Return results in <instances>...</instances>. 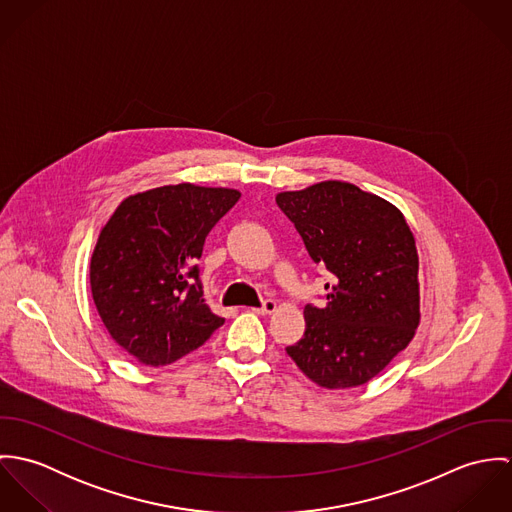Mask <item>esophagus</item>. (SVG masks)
Returning a JSON list of instances; mask_svg holds the SVG:
<instances>
[{"label": "esophagus", "instance_id": "34e87169", "mask_svg": "<svg viewBox=\"0 0 512 512\" xmlns=\"http://www.w3.org/2000/svg\"><path fill=\"white\" fill-rule=\"evenodd\" d=\"M276 309H278V303H276L274 299H264V303H262L260 307H254L252 311L258 313V315H270V313H274Z\"/></svg>", "mask_w": 512, "mask_h": 512}]
</instances>
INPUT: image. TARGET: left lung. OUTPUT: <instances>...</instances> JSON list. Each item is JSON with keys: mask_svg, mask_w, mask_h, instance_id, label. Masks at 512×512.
Wrapping results in <instances>:
<instances>
[{"mask_svg": "<svg viewBox=\"0 0 512 512\" xmlns=\"http://www.w3.org/2000/svg\"><path fill=\"white\" fill-rule=\"evenodd\" d=\"M276 203L311 260L333 274L325 307L305 305V333L286 351L323 388L363 386L420 325L414 234L400 209L345 181L284 191Z\"/></svg>", "mask_w": 512, "mask_h": 512, "instance_id": "1", "label": "left lung"}]
</instances>
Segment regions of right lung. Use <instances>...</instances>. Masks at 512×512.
<instances>
[{
	"label": "right lung",
	"mask_w": 512,
	"mask_h": 512,
	"mask_svg": "<svg viewBox=\"0 0 512 512\" xmlns=\"http://www.w3.org/2000/svg\"><path fill=\"white\" fill-rule=\"evenodd\" d=\"M240 191L165 185L126 197L102 226L90 292L110 337L140 365L175 363L224 319L205 303L197 260Z\"/></svg>",
	"instance_id": "obj_1"
}]
</instances>
